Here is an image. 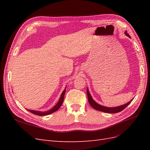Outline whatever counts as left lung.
Instances as JSON below:
<instances>
[{
	"mask_svg": "<svg viewBox=\"0 0 150 150\" xmlns=\"http://www.w3.org/2000/svg\"><path fill=\"white\" fill-rule=\"evenodd\" d=\"M125 34L129 37V38H131L130 35L127 33V32L125 31ZM87 94H88V101L90 104V105L92 106V108H93L94 109L98 111H100L102 112H108V113H116V112H119L121 111H122L124 110V109L128 105L129 103H131V102L133 101V99H131V100L128 102L126 103L125 104H123V105L122 106H117V107H114V108H109V107H106V106H103L100 105V104H98L96 102H95L93 99L92 98L91 96V94L89 92V90L88 89H87Z\"/></svg>",
	"mask_w": 150,
	"mask_h": 150,
	"instance_id": "8db88e82",
	"label": "left lung"
}]
</instances>
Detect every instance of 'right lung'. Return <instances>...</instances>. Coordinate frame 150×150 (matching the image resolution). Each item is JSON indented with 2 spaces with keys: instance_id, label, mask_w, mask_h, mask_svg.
<instances>
[{
  "instance_id": "right-lung-1",
  "label": "right lung",
  "mask_w": 150,
  "mask_h": 150,
  "mask_svg": "<svg viewBox=\"0 0 150 150\" xmlns=\"http://www.w3.org/2000/svg\"><path fill=\"white\" fill-rule=\"evenodd\" d=\"M66 88L63 91V92L61 94V96L59 98V100L58 103L56 104L55 106H54L52 109H51V110L47 111H44V112H42V111H34V110H28L29 111H30V112L33 113V114L34 115H39V116H45V115H50L51 114V113L55 112L56 111H57L59 109V108L61 106L62 104L63 103V101H64V94H65V93H66Z\"/></svg>"
}]
</instances>
